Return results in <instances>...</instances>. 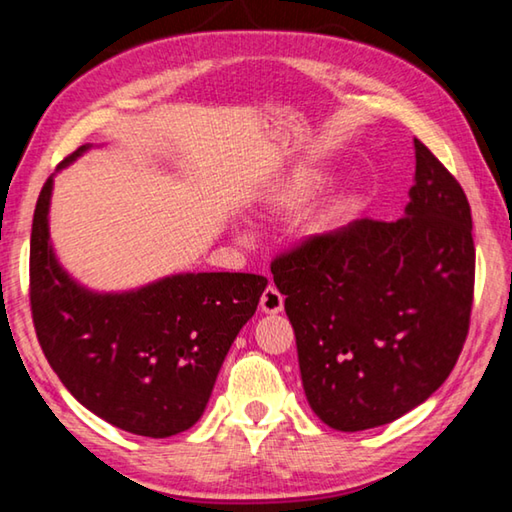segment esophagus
Here are the masks:
<instances>
[{"label":"esophagus","instance_id":"obj_1","mask_svg":"<svg viewBox=\"0 0 512 512\" xmlns=\"http://www.w3.org/2000/svg\"><path fill=\"white\" fill-rule=\"evenodd\" d=\"M259 307H262V312L266 314H278L282 312V307H285V296H282L273 285H269L264 289L262 298H259Z\"/></svg>","mask_w":512,"mask_h":512}]
</instances>
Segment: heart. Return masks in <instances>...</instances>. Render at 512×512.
<instances>
[{"label":"heart","mask_w":512,"mask_h":512,"mask_svg":"<svg viewBox=\"0 0 512 512\" xmlns=\"http://www.w3.org/2000/svg\"><path fill=\"white\" fill-rule=\"evenodd\" d=\"M330 177L321 170H298L266 193L264 205L273 214H294L326 189Z\"/></svg>","instance_id":"heart-1"}]
</instances>
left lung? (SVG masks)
<instances>
[{
	"label": "left lung",
	"mask_w": 512,
	"mask_h": 512,
	"mask_svg": "<svg viewBox=\"0 0 512 512\" xmlns=\"http://www.w3.org/2000/svg\"><path fill=\"white\" fill-rule=\"evenodd\" d=\"M415 184L399 221L358 218L273 259L294 326L307 403L355 433L424 403L456 367L474 298L472 209L415 139Z\"/></svg>",
	"instance_id": "1"
}]
</instances>
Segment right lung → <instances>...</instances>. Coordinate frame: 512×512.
<instances>
[{
	"label": "right lung",
	"instance_id": "right-lung-1",
	"mask_svg": "<svg viewBox=\"0 0 512 512\" xmlns=\"http://www.w3.org/2000/svg\"><path fill=\"white\" fill-rule=\"evenodd\" d=\"M93 145H81L61 168ZM54 175L31 225V314L47 362L75 399L111 426L170 437L202 417L239 330L269 280L255 273H177L129 291L72 278L50 241Z\"/></svg>",
	"mask_w": 512,
	"mask_h": 512
}]
</instances>
